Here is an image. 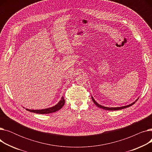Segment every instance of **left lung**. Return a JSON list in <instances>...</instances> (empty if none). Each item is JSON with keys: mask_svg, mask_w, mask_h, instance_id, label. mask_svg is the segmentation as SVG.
I'll use <instances>...</instances> for the list:
<instances>
[{"mask_svg": "<svg viewBox=\"0 0 152 152\" xmlns=\"http://www.w3.org/2000/svg\"><path fill=\"white\" fill-rule=\"evenodd\" d=\"M91 97H92V101L94 102V103H95V105H97L98 107H99V108H100L104 109V110H121V109H123V108H127V107H130V106L132 105L133 104H134V103H135V102H137V100H138V99H137L136 100H135V102H134L133 103H131V104H129V105H126V106L119 107H106L102 106V105H101L99 104V103L94 100V99L93 98V97H92V96Z\"/></svg>", "mask_w": 152, "mask_h": 152, "instance_id": "1", "label": "left lung"}]
</instances>
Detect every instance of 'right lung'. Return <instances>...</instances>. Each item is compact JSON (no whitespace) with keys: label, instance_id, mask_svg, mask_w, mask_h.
<instances>
[{"label":"right lung","instance_id":"add662e5","mask_svg":"<svg viewBox=\"0 0 152 152\" xmlns=\"http://www.w3.org/2000/svg\"><path fill=\"white\" fill-rule=\"evenodd\" d=\"M65 103V100L64 99V97L63 96L61 97V99L59 101V102L57 103V104L55 105L53 107L45 108V109H42V110H29L27 108H26V110L30 111V112H33L37 114H49V113H54L55 111L60 110L63 107Z\"/></svg>","mask_w":152,"mask_h":152}]
</instances>
